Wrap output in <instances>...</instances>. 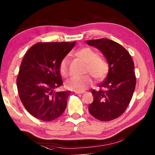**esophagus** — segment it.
<instances>
[{
	"label": "esophagus",
	"instance_id": "1",
	"mask_svg": "<svg viewBox=\"0 0 155 155\" xmlns=\"http://www.w3.org/2000/svg\"><path fill=\"white\" fill-rule=\"evenodd\" d=\"M74 93H77V94H83V93H84L85 92H84V91H74Z\"/></svg>",
	"mask_w": 155,
	"mask_h": 155
}]
</instances>
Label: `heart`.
<instances>
[{
  "label": "heart",
  "mask_w": 155,
  "mask_h": 155,
  "mask_svg": "<svg viewBox=\"0 0 155 155\" xmlns=\"http://www.w3.org/2000/svg\"><path fill=\"white\" fill-rule=\"evenodd\" d=\"M75 55L86 63L84 73H89L97 81L103 80L109 71L108 62L104 58L98 55L95 50L89 47L82 48L76 52ZM69 60L68 58H64L60 64V72L63 77L69 75ZM93 84V79L90 74L84 77H73L65 83V86L70 90L84 91Z\"/></svg>",
  "instance_id": "b5f03b06"
}]
</instances>
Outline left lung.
Returning <instances> with one entry per match:
<instances>
[{
	"label": "left lung",
	"mask_w": 155,
	"mask_h": 155,
	"mask_svg": "<svg viewBox=\"0 0 155 155\" xmlns=\"http://www.w3.org/2000/svg\"><path fill=\"white\" fill-rule=\"evenodd\" d=\"M105 57L109 64L108 74L100 85V90H93V102L88 111L95 119L108 121L118 118L127 108L136 84L134 63L129 53L114 41L107 38L86 41Z\"/></svg>",
	"instance_id": "1"
}]
</instances>
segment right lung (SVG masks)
Segmentation results:
<instances>
[{"label":"right lung","mask_w":155,"mask_h":155,"mask_svg":"<svg viewBox=\"0 0 155 155\" xmlns=\"http://www.w3.org/2000/svg\"><path fill=\"white\" fill-rule=\"evenodd\" d=\"M75 43H38L24 57L17 78V90L23 105L35 118L51 121L64 112L71 92L53 91L63 85L60 62Z\"/></svg>","instance_id":"add662e5"}]
</instances>
